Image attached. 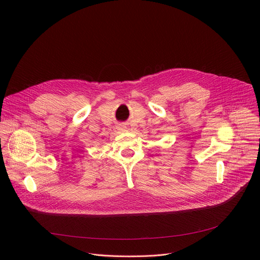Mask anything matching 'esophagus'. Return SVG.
Returning <instances> with one entry per match:
<instances>
[{
	"mask_svg": "<svg viewBox=\"0 0 260 260\" xmlns=\"http://www.w3.org/2000/svg\"><path fill=\"white\" fill-rule=\"evenodd\" d=\"M118 129H119V131H121V132H123V131H125V126L120 125V126H118Z\"/></svg>",
	"mask_w": 260,
	"mask_h": 260,
	"instance_id": "obj_1",
	"label": "esophagus"
}]
</instances>
